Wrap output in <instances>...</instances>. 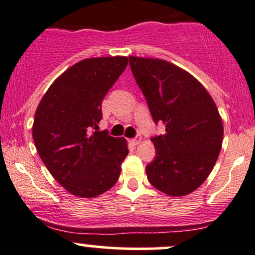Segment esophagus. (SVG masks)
<instances>
[{
  "label": "esophagus",
  "instance_id": "esophagus-1",
  "mask_svg": "<svg viewBox=\"0 0 255 255\" xmlns=\"http://www.w3.org/2000/svg\"><path fill=\"white\" fill-rule=\"evenodd\" d=\"M131 140V143H132V144H134V145H137L138 144V143L140 142V140H142V137L139 136V134H137L136 137H133L132 139H130Z\"/></svg>",
  "mask_w": 255,
  "mask_h": 255
}]
</instances>
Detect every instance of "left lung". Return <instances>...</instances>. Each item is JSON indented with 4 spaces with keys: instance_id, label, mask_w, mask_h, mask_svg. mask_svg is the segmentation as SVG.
I'll list each match as a JSON object with an SVG mask.
<instances>
[{
    "instance_id": "obj_1",
    "label": "left lung",
    "mask_w": 255,
    "mask_h": 255,
    "mask_svg": "<svg viewBox=\"0 0 255 255\" xmlns=\"http://www.w3.org/2000/svg\"><path fill=\"white\" fill-rule=\"evenodd\" d=\"M128 62L152 121L166 127L151 138L155 158L145 167L148 180L169 196H186L206 180L222 148L216 104L199 81L172 63L133 56Z\"/></svg>"
}]
</instances>
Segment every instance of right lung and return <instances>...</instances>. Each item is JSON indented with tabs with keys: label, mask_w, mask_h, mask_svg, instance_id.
Segmentation results:
<instances>
[{
	"label": "right lung",
	"mask_w": 255,
	"mask_h": 255,
	"mask_svg": "<svg viewBox=\"0 0 255 255\" xmlns=\"http://www.w3.org/2000/svg\"><path fill=\"white\" fill-rule=\"evenodd\" d=\"M127 57L83 59L57 79L35 111L32 134L39 156L71 194L92 198L118 181L127 140L98 131L101 104L128 65Z\"/></svg>",
	"instance_id": "right-lung-1"
}]
</instances>
